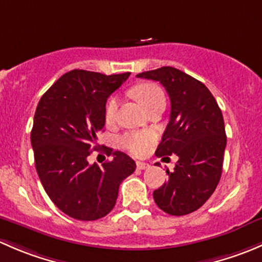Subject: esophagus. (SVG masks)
<instances>
[{
    "mask_svg": "<svg viewBox=\"0 0 262 262\" xmlns=\"http://www.w3.org/2000/svg\"><path fill=\"white\" fill-rule=\"evenodd\" d=\"M149 167V163L147 162H137V168L138 170H146V168Z\"/></svg>",
    "mask_w": 262,
    "mask_h": 262,
    "instance_id": "obj_1",
    "label": "esophagus"
}]
</instances>
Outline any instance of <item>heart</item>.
Instances as JSON below:
<instances>
[{
  "instance_id": "b5f03b06",
  "label": "heart",
  "mask_w": 262,
  "mask_h": 262,
  "mask_svg": "<svg viewBox=\"0 0 262 262\" xmlns=\"http://www.w3.org/2000/svg\"><path fill=\"white\" fill-rule=\"evenodd\" d=\"M133 95L136 99L142 104L144 109L148 110L152 105L158 101H165V94L162 90L155 83H141L134 87ZM119 100L116 96L110 97L105 106V121L107 124H112L115 120L116 113H118ZM156 142V134L153 132L139 130V132H129L119 138V144L121 148L128 150L129 153L134 156L147 155L150 150Z\"/></svg>"
}]
</instances>
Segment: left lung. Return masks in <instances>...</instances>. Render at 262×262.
<instances>
[{"label": "left lung", "mask_w": 262, "mask_h": 262, "mask_svg": "<svg viewBox=\"0 0 262 262\" xmlns=\"http://www.w3.org/2000/svg\"><path fill=\"white\" fill-rule=\"evenodd\" d=\"M137 77L158 81L167 91L170 121L156 156L179 157L153 199L171 215L195 212L212 196L222 176L227 137L221 109L204 83L178 68L161 67Z\"/></svg>", "instance_id": "left-lung-1"}]
</instances>
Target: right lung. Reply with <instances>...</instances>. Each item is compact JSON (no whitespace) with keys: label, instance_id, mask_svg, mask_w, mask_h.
<instances>
[{"label":"right lung","instance_id":"add662e5","mask_svg":"<svg viewBox=\"0 0 262 262\" xmlns=\"http://www.w3.org/2000/svg\"><path fill=\"white\" fill-rule=\"evenodd\" d=\"M129 76L70 71L36 106L30 134L36 172L57 208L78 221H96L112 212L121 181L136 170L128 155L107 147L112 161L101 167L87 161L105 125L107 97Z\"/></svg>","mask_w":262,"mask_h":262}]
</instances>
